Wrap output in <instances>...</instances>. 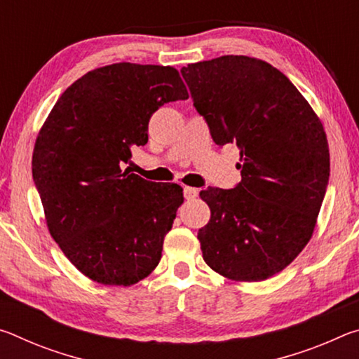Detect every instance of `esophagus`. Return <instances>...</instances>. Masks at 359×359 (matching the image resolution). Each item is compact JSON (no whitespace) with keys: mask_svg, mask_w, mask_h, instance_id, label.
I'll return each instance as SVG.
<instances>
[{"mask_svg":"<svg viewBox=\"0 0 359 359\" xmlns=\"http://www.w3.org/2000/svg\"><path fill=\"white\" fill-rule=\"evenodd\" d=\"M198 193H199L198 188H193V187H184V196H185L187 199H194V198L198 196Z\"/></svg>","mask_w":359,"mask_h":359,"instance_id":"34e87169","label":"esophagus"}]
</instances>
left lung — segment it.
Listing matches in <instances>:
<instances>
[{
	"instance_id": "1",
	"label": "left lung",
	"mask_w": 359,
	"mask_h": 359,
	"mask_svg": "<svg viewBox=\"0 0 359 359\" xmlns=\"http://www.w3.org/2000/svg\"><path fill=\"white\" fill-rule=\"evenodd\" d=\"M180 72L214 142L241 150L239 184L201 191L210 208L198 231L203 258L233 280H264L312 238L330 182L323 125L290 79L261 60L224 55Z\"/></svg>"
}]
</instances>
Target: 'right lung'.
I'll list each match as a JSON object with an SVG mask.
<instances>
[{
	"instance_id": "obj_1",
	"label": "right lung",
	"mask_w": 359,
	"mask_h": 359,
	"mask_svg": "<svg viewBox=\"0 0 359 359\" xmlns=\"http://www.w3.org/2000/svg\"><path fill=\"white\" fill-rule=\"evenodd\" d=\"M188 93L171 66L115 63L65 90L33 151V180L52 238L83 276L130 287L161 259L184 190L123 171L149 141L151 114Z\"/></svg>"
}]
</instances>
